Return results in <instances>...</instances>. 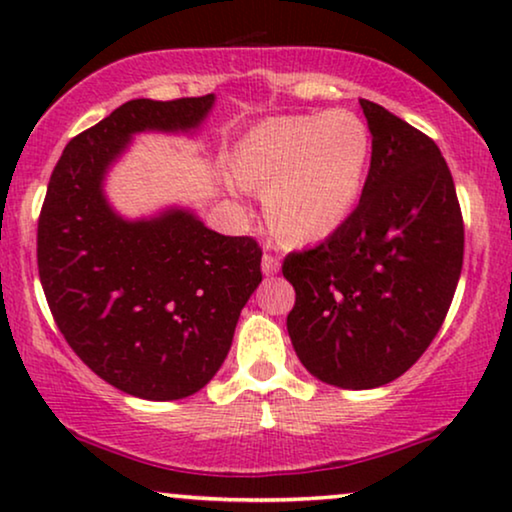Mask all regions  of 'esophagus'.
I'll list each match as a JSON object with an SVG mask.
<instances>
[{"label":"esophagus","mask_w":512,"mask_h":512,"mask_svg":"<svg viewBox=\"0 0 512 512\" xmlns=\"http://www.w3.org/2000/svg\"><path fill=\"white\" fill-rule=\"evenodd\" d=\"M261 270H263L265 277L277 275V272H279V258L275 254H265L263 261H261Z\"/></svg>","instance_id":"1"}]
</instances>
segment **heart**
Masks as SVG:
<instances>
[{"instance_id": "obj_1", "label": "heart", "mask_w": 512, "mask_h": 512, "mask_svg": "<svg viewBox=\"0 0 512 512\" xmlns=\"http://www.w3.org/2000/svg\"><path fill=\"white\" fill-rule=\"evenodd\" d=\"M370 132L354 111L268 118L235 144L230 172L249 191H265V216L286 242L333 235L361 198Z\"/></svg>"}]
</instances>
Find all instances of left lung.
I'll list each match as a JSON object with an SVG mask.
<instances>
[{
    "mask_svg": "<svg viewBox=\"0 0 512 512\" xmlns=\"http://www.w3.org/2000/svg\"><path fill=\"white\" fill-rule=\"evenodd\" d=\"M373 156L359 205L319 247L293 251L286 317L298 359L340 389L401 377L443 326L464 263V221L433 139L359 100Z\"/></svg>",
    "mask_w": 512,
    "mask_h": 512,
    "instance_id": "8db88e82",
    "label": "left lung"
}]
</instances>
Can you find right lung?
I'll return each mask as SVG.
<instances>
[{
  "instance_id": "add662e5",
  "label": "right lung",
  "mask_w": 512,
  "mask_h": 512,
  "mask_svg": "<svg viewBox=\"0 0 512 512\" xmlns=\"http://www.w3.org/2000/svg\"><path fill=\"white\" fill-rule=\"evenodd\" d=\"M212 107L214 95L121 104L65 146L41 207L39 279L55 324L95 375L146 401L186 398L216 375L263 279L261 249L184 207L125 219L104 179L139 132L193 135Z\"/></svg>"
}]
</instances>
